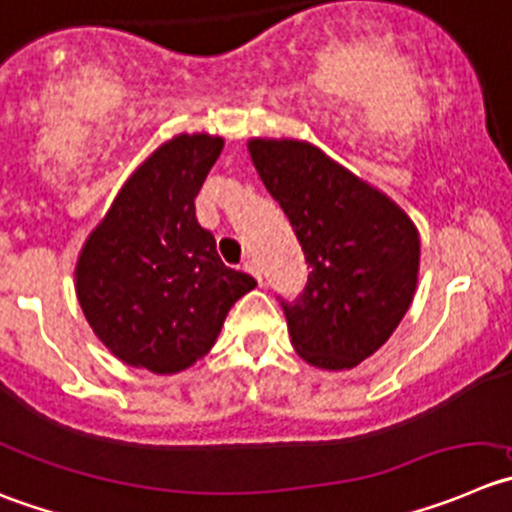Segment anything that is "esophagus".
<instances>
[{"label": "esophagus", "instance_id": "1", "mask_svg": "<svg viewBox=\"0 0 512 512\" xmlns=\"http://www.w3.org/2000/svg\"><path fill=\"white\" fill-rule=\"evenodd\" d=\"M242 267H245V272H250V275H252V278L257 280V283H262L260 267H257V262H255V260H245V265H242Z\"/></svg>", "mask_w": 512, "mask_h": 512}]
</instances>
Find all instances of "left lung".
Returning a JSON list of instances; mask_svg holds the SVG:
<instances>
[{
	"label": "left lung",
	"instance_id": "8db88e82",
	"mask_svg": "<svg viewBox=\"0 0 512 512\" xmlns=\"http://www.w3.org/2000/svg\"><path fill=\"white\" fill-rule=\"evenodd\" d=\"M247 148L310 267L305 293L283 305L290 343L315 369H353L389 341L412 305L417 224L313 143L250 138Z\"/></svg>",
	"mask_w": 512,
	"mask_h": 512
}]
</instances>
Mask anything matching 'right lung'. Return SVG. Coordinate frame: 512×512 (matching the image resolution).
<instances>
[{"label":"right lung","instance_id":"right-lung-1","mask_svg":"<svg viewBox=\"0 0 512 512\" xmlns=\"http://www.w3.org/2000/svg\"><path fill=\"white\" fill-rule=\"evenodd\" d=\"M222 136L176 133L126 179L75 262V295L118 361L179 374L209 353L229 308L255 280L224 265L197 222Z\"/></svg>","mask_w":512,"mask_h":512}]
</instances>
